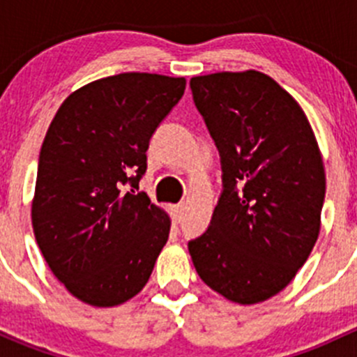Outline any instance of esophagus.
<instances>
[{
	"mask_svg": "<svg viewBox=\"0 0 357 357\" xmlns=\"http://www.w3.org/2000/svg\"><path fill=\"white\" fill-rule=\"evenodd\" d=\"M171 208H172V212H174L176 218H181L183 211H185V204H176V205H172Z\"/></svg>",
	"mask_w": 357,
	"mask_h": 357,
	"instance_id": "esophagus-1",
	"label": "esophagus"
}]
</instances>
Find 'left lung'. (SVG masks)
<instances>
[{
    "label": "left lung",
    "instance_id": "1",
    "mask_svg": "<svg viewBox=\"0 0 357 357\" xmlns=\"http://www.w3.org/2000/svg\"><path fill=\"white\" fill-rule=\"evenodd\" d=\"M221 155L211 226L188 242L202 282L236 304L280 294L318 240L326 178L314 131L289 91L257 70L190 81Z\"/></svg>",
    "mask_w": 357,
    "mask_h": 357
}]
</instances>
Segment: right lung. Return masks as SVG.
<instances>
[{"mask_svg": "<svg viewBox=\"0 0 357 357\" xmlns=\"http://www.w3.org/2000/svg\"><path fill=\"white\" fill-rule=\"evenodd\" d=\"M185 77L124 72L63 100L39 153L32 199L36 242L79 301L112 307L149 282L171 219L138 188L146 150L179 102Z\"/></svg>", "mask_w": 357, "mask_h": 357, "instance_id": "right-lung-1", "label": "right lung"}]
</instances>
